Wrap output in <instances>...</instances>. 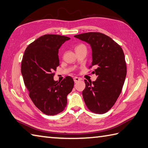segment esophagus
<instances>
[{
    "instance_id": "34e87169",
    "label": "esophagus",
    "mask_w": 148,
    "mask_h": 148,
    "mask_svg": "<svg viewBox=\"0 0 148 148\" xmlns=\"http://www.w3.org/2000/svg\"><path fill=\"white\" fill-rule=\"evenodd\" d=\"M81 79H80L79 77H74V81L75 83L79 82V81H81Z\"/></svg>"
}]
</instances>
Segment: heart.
Returning a JSON list of instances; mask_svg holds the SVG:
<instances>
[{
  "instance_id": "obj_1",
  "label": "heart",
  "mask_w": 148,
  "mask_h": 148,
  "mask_svg": "<svg viewBox=\"0 0 148 148\" xmlns=\"http://www.w3.org/2000/svg\"><path fill=\"white\" fill-rule=\"evenodd\" d=\"M83 46V45H79V46H77L76 48H79V47H80V46Z\"/></svg>"
}]
</instances>
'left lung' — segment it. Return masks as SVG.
Here are the masks:
<instances>
[{
    "label": "left lung",
    "mask_w": 148,
    "mask_h": 148,
    "mask_svg": "<svg viewBox=\"0 0 148 148\" xmlns=\"http://www.w3.org/2000/svg\"><path fill=\"white\" fill-rule=\"evenodd\" d=\"M74 37L89 44L92 51L91 67L98 76L93 82L84 80L83 97L87 108L97 114H104L114 106L121 92L127 67L121 46L111 37L99 32H88Z\"/></svg>",
    "instance_id": "8db88e82"
}]
</instances>
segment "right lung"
Returning <instances> with one entry per match:
<instances>
[{
	"label": "right lung",
	"instance_id": "add662e5",
	"mask_svg": "<svg viewBox=\"0 0 148 148\" xmlns=\"http://www.w3.org/2000/svg\"><path fill=\"white\" fill-rule=\"evenodd\" d=\"M70 39L68 37L46 34L27 46L21 65V72L29 96L40 111L56 115L67 106V97L74 87V80L67 76L61 82L53 79L60 65L58 49Z\"/></svg>",
	"mask_w": 148,
	"mask_h": 148
}]
</instances>
